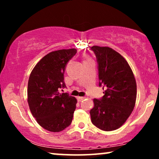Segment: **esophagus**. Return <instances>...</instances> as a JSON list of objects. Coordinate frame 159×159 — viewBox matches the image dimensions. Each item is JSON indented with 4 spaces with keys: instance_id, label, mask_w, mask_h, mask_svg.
<instances>
[{
    "instance_id": "1",
    "label": "esophagus",
    "mask_w": 159,
    "mask_h": 159,
    "mask_svg": "<svg viewBox=\"0 0 159 159\" xmlns=\"http://www.w3.org/2000/svg\"><path fill=\"white\" fill-rule=\"evenodd\" d=\"M84 99H85L84 97H77V99L79 102H81Z\"/></svg>"
}]
</instances>
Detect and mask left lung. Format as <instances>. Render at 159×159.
<instances>
[{
  "label": "left lung",
  "instance_id": "left-lung-1",
  "mask_svg": "<svg viewBox=\"0 0 159 159\" xmlns=\"http://www.w3.org/2000/svg\"><path fill=\"white\" fill-rule=\"evenodd\" d=\"M98 64L99 86L104 90L101 99H94L91 121L104 131L119 128L130 116L135 105L137 84L123 56L109 47L90 48Z\"/></svg>",
  "mask_w": 159,
  "mask_h": 159
}]
</instances>
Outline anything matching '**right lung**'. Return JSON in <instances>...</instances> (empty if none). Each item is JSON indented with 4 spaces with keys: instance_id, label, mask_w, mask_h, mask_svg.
<instances>
[{
    "instance_id": "obj_1",
    "label": "right lung",
    "mask_w": 159,
    "mask_h": 159,
    "mask_svg": "<svg viewBox=\"0 0 159 159\" xmlns=\"http://www.w3.org/2000/svg\"><path fill=\"white\" fill-rule=\"evenodd\" d=\"M77 50L53 51L43 57L32 70L28 82V104L38 123L50 132H60L71 123L77 103L69 93H59L66 88L64 74L68 61Z\"/></svg>"
}]
</instances>
